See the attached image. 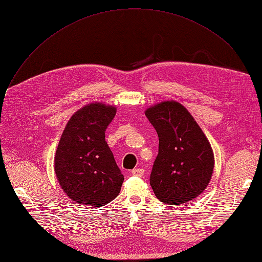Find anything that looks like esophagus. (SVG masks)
<instances>
[{
	"instance_id": "34e87169",
	"label": "esophagus",
	"mask_w": 262,
	"mask_h": 262,
	"mask_svg": "<svg viewBox=\"0 0 262 262\" xmlns=\"http://www.w3.org/2000/svg\"><path fill=\"white\" fill-rule=\"evenodd\" d=\"M143 173H144V170L143 169H139V168L138 169H134L132 171V174L135 175V176H142Z\"/></svg>"
}]
</instances>
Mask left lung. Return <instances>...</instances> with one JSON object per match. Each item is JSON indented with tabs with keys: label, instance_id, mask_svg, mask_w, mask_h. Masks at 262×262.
<instances>
[{
	"label": "left lung",
	"instance_id": "8db88e82",
	"mask_svg": "<svg viewBox=\"0 0 262 262\" xmlns=\"http://www.w3.org/2000/svg\"><path fill=\"white\" fill-rule=\"evenodd\" d=\"M159 138L149 184L168 205L194 200L207 188L213 172L211 145L196 121L178 102L166 101L145 110Z\"/></svg>",
	"mask_w": 262,
	"mask_h": 262
}]
</instances>
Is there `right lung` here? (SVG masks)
<instances>
[{
  "instance_id": "obj_1",
  "label": "right lung",
  "mask_w": 262,
  "mask_h": 262,
  "mask_svg": "<svg viewBox=\"0 0 262 262\" xmlns=\"http://www.w3.org/2000/svg\"><path fill=\"white\" fill-rule=\"evenodd\" d=\"M116 113L115 106L91 103L67 123L54 169L64 193L75 203L101 207L120 193L124 176L105 141Z\"/></svg>"
}]
</instances>
